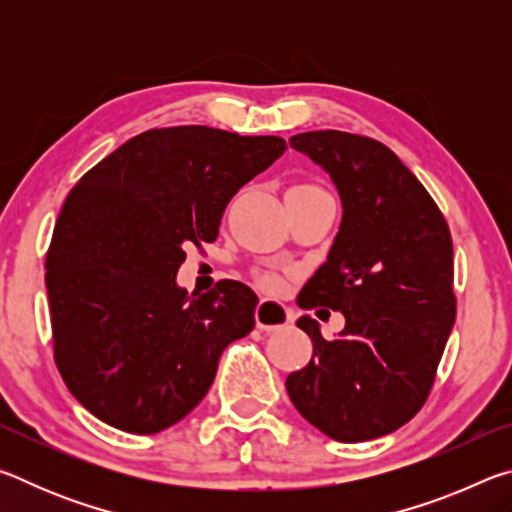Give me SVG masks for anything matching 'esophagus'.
<instances>
[{"mask_svg":"<svg viewBox=\"0 0 512 512\" xmlns=\"http://www.w3.org/2000/svg\"><path fill=\"white\" fill-rule=\"evenodd\" d=\"M255 323L264 332H275V329L287 327L291 323V309L284 307L282 302L259 300L255 309Z\"/></svg>","mask_w":512,"mask_h":512,"instance_id":"1","label":"esophagus"}]
</instances>
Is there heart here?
Here are the masks:
<instances>
[{
  "label": "heart",
  "mask_w": 512,
  "mask_h": 512,
  "mask_svg": "<svg viewBox=\"0 0 512 512\" xmlns=\"http://www.w3.org/2000/svg\"><path fill=\"white\" fill-rule=\"evenodd\" d=\"M298 187H314V185H298ZM262 287L266 291H280L282 289V280L277 275H262Z\"/></svg>",
  "instance_id": "b5f03b06"
}]
</instances>
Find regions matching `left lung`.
<instances>
[{
  "instance_id": "obj_1",
  "label": "left lung",
  "mask_w": 512,
  "mask_h": 512,
  "mask_svg": "<svg viewBox=\"0 0 512 512\" xmlns=\"http://www.w3.org/2000/svg\"><path fill=\"white\" fill-rule=\"evenodd\" d=\"M289 144L332 176L343 201L339 235L298 307L341 311L345 329L327 341L316 320H298L314 354L287 391L339 443L386 436L427 402L454 327L452 232L386 144L343 131L298 133Z\"/></svg>"
}]
</instances>
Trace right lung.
Instances as JSON below:
<instances>
[{
    "label": "right lung",
    "mask_w": 512,
    "mask_h": 512,
    "mask_svg": "<svg viewBox=\"0 0 512 512\" xmlns=\"http://www.w3.org/2000/svg\"><path fill=\"white\" fill-rule=\"evenodd\" d=\"M284 149L277 135L151 128L67 194L45 259L51 341L69 393L99 420L142 436L183 420L210 391L223 350L255 327L246 284L221 280L189 296L176 273Z\"/></svg>",
    "instance_id": "1"
}]
</instances>
